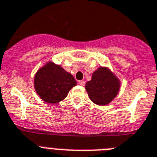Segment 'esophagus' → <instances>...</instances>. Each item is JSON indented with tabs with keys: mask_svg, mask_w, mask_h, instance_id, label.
<instances>
[{
	"mask_svg": "<svg viewBox=\"0 0 157 157\" xmlns=\"http://www.w3.org/2000/svg\"><path fill=\"white\" fill-rule=\"evenodd\" d=\"M78 84L80 85H81V86H85V81H78Z\"/></svg>",
	"mask_w": 157,
	"mask_h": 157,
	"instance_id": "esophagus-1",
	"label": "esophagus"
}]
</instances>
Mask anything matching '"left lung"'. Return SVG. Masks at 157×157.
I'll list each match as a JSON object with an SVG mask.
<instances>
[{
	"instance_id": "1",
	"label": "left lung",
	"mask_w": 157,
	"mask_h": 157,
	"mask_svg": "<svg viewBox=\"0 0 157 157\" xmlns=\"http://www.w3.org/2000/svg\"><path fill=\"white\" fill-rule=\"evenodd\" d=\"M121 81L108 67L101 66L95 70L91 81L85 85L89 97L101 106L110 104L119 93Z\"/></svg>"
}]
</instances>
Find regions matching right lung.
<instances>
[{
    "label": "right lung",
    "mask_w": 157,
    "mask_h": 157,
    "mask_svg": "<svg viewBox=\"0 0 157 157\" xmlns=\"http://www.w3.org/2000/svg\"><path fill=\"white\" fill-rule=\"evenodd\" d=\"M34 89L42 101L56 104L68 96V92L76 85L73 76L62 67L48 61L34 76Z\"/></svg>",
    "instance_id": "obj_1"
}]
</instances>
